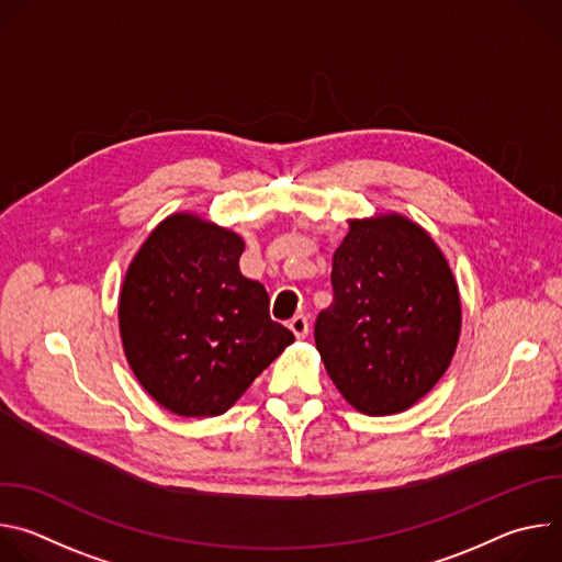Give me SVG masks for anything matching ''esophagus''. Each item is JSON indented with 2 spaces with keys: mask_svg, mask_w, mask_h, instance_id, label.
<instances>
[{
  "mask_svg": "<svg viewBox=\"0 0 562 562\" xmlns=\"http://www.w3.org/2000/svg\"><path fill=\"white\" fill-rule=\"evenodd\" d=\"M289 329L295 334V338H306L308 336V329H311V325H308V317L306 315H293L291 319H289Z\"/></svg>",
  "mask_w": 562,
  "mask_h": 562,
  "instance_id": "obj_1",
  "label": "esophagus"
}]
</instances>
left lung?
<instances>
[{"label": "left lung", "mask_w": 562, "mask_h": 562, "mask_svg": "<svg viewBox=\"0 0 562 562\" xmlns=\"http://www.w3.org/2000/svg\"><path fill=\"white\" fill-rule=\"evenodd\" d=\"M334 254V302L315 347L349 403L367 416L409 409L447 371L460 297L434 239L403 215L356 220Z\"/></svg>", "instance_id": "1"}]
</instances>
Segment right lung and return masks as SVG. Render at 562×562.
<instances>
[{
	"label": "right lung",
	"mask_w": 562,
	"mask_h": 562,
	"mask_svg": "<svg viewBox=\"0 0 562 562\" xmlns=\"http://www.w3.org/2000/svg\"><path fill=\"white\" fill-rule=\"evenodd\" d=\"M243 237L195 215L159 224L120 295L126 360L165 409L224 414L295 338L273 323L267 289L239 273Z\"/></svg>",
	"instance_id": "right-lung-1"
}]
</instances>
